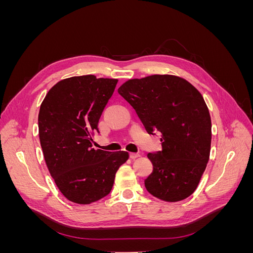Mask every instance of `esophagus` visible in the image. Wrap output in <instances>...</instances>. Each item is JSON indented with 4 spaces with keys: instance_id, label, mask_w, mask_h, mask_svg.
Here are the masks:
<instances>
[{
    "instance_id": "obj_1",
    "label": "esophagus",
    "mask_w": 253,
    "mask_h": 253,
    "mask_svg": "<svg viewBox=\"0 0 253 253\" xmlns=\"http://www.w3.org/2000/svg\"><path fill=\"white\" fill-rule=\"evenodd\" d=\"M129 157H131L132 159H136V158L140 157V155L138 154V153H129Z\"/></svg>"
}]
</instances>
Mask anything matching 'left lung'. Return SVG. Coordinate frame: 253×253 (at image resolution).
<instances>
[{"mask_svg": "<svg viewBox=\"0 0 253 253\" xmlns=\"http://www.w3.org/2000/svg\"><path fill=\"white\" fill-rule=\"evenodd\" d=\"M149 134H162L163 150L149 153L153 172L144 186L165 202H179L196 190L208 164L211 118L202 94L172 75L131 79L118 88Z\"/></svg>", "mask_w": 253, "mask_h": 253, "instance_id": "obj_1", "label": "left lung"}]
</instances>
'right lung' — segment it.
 Wrapping results in <instances>:
<instances>
[{"mask_svg":"<svg viewBox=\"0 0 253 253\" xmlns=\"http://www.w3.org/2000/svg\"><path fill=\"white\" fill-rule=\"evenodd\" d=\"M117 79L94 75L59 81L40 106L39 137L45 163L68 201L87 205L108 195L128 153L91 148V135L116 87Z\"/></svg>","mask_w":253,"mask_h":253,"instance_id":"1","label":"right lung"}]
</instances>
